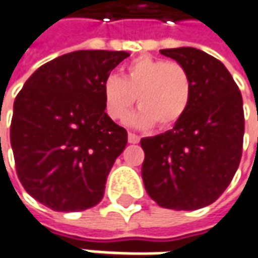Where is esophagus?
<instances>
[{
    "label": "esophagus",
    "instance_id": "esophagus-1",
    "mask_svg": "<svg viewBox=\"0 0 258 258\" xmlns=\"http://www.w3.org/2000/svg\"><path fill=\"white\" fill-rule=\"evenodd\" d=\"M128 143L130 144H138L140 143V137L133 133H128Z\"/></svg>",
    "mask_w": 258,
    "mask_h": 258
}]
</instances>
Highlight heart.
Listing matches in <instances>:
<instances>
[{
  "mask_svg": "<svg viewBox=\"0 0 258 258\" xmlns=\"http://www.w3.org/2000/svg\"><path fill=\"white\" fill-rule=\"evenodd\" d=\"M108 115L122 120L137 101L140 107L127 122L137 128H150L155 122L166 128L185 115L192 99V79L182 64L151 56L130 62L122 78L110 75L103 82Z\"/></svg>",
  "mask_w": 258,
  "mask_h": 258,
  "instance_id": "b5f03b06",
  "label": "heart"
}]
</instances>
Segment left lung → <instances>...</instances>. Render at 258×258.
<instances>
[{
	"label": "left lung",
	"instance_id": "left-lung-1",
	"mask_svg": "<svg viewBox=\"0 0 258 258\" xmlns=\"http://www.w3.org/2000/svg\"><path fill=\"white\" fill-rule=\"evenodd\" d=\"M159 52L188 70L192 99L172 130L141 140L144 186L162 208L201 209L225 192L239 168L241 93L225 64L203 50L183 46Z\"/></svg>",
	"mask_w": 258,
	"mask_h": 258
}]
</instances>
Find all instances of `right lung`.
<instances>
[{"mask_svg": "<svg viewBox=\"0 0 258 258\" xmlns=\"http://www.w3.org/2000/svg\"><path fill=\"white\" fill-rule=\"evenodd\" d=\"M128 52L76 50L45 63L14 101L11 147L22 186L56 212L103 199L127 131L104 111L103 82Z\"/></svg>", "mask_w": 258, "mask_h": 258, "instance_id": "add662e5", "label": "right lung"}]
</instances>
